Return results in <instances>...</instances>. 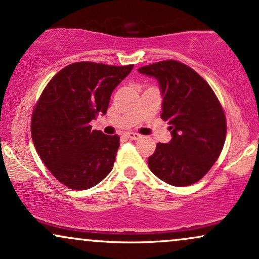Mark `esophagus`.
I'll return each instance as SVG.
<instances>
[{
  "label": "esophagus",
  "mask_w": 259,
  "mask_h": 259,
  "mask_svg": "<svg viewBox=\"0 0 259 259\" xmlns=\"http://www.w3.org/2000/svg\"><path fill=\"white\" fill-rule=\"evenodd\" d=\"M126 138H129L130 140H139L141 138V135L138 133H126Z\"/></svg>",
  "instance_id": "1"
}]
</instances>
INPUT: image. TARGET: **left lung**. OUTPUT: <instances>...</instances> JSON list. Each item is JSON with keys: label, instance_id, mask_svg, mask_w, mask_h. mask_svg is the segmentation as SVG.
Here are the masks:
<instances>
[{"label": "left lung", "instance_id": "1", "mask_svg": "<svg viewBox=\"0 0 259 259\" xmlns=\"http://www.w3.org/2000/svg\"><path fill=\"white\" fill-rule=\"evenodd\" d=\"M139 72L158 80L160 118L171 133L169 144H157L148 167L173 186L197 183L218 159L227 136V118L218 97L200 74L174 59L145 65Z\"/></svg>", "mask_w": 259, "mask_h": 259}]
</instances>
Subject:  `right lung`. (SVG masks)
Masks as SVG:
<instances>
[{
	"label": "right lung",
	"instance_id": "1",
	"mask_svg": "<svg viewBox=\"0 0 259 259\" xmlns=\"http://www.w3.org/2000/svg\"><path fill=\"white\" fill-rule=\"evenodd\" d=\"M133 68L72 63L50 80L37 100L32 142L51 174L69 189H90L111 173L119 136L92 130L90 121L106 114L113 90Z\"/></svg>",
	"mask_w": 259,
	"mask_h": 259
}]
</instances>
